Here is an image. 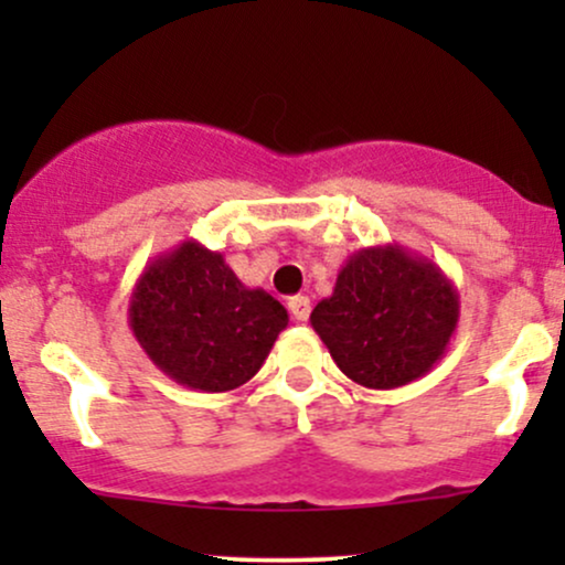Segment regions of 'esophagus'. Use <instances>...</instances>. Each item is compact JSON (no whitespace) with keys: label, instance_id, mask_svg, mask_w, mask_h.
Masks as SVG:
<instances>
[{"label":"esophagus","instance_id":"1","mask_svg":"<svg viewBox=\"0 0 565 565\" xmlns=\"http://www.w3.org/2000/svg\"><path fill=\"white\" fill-rule=\"evenodd\" d=\"M287 308H289L291 319H295V321H308V316H310V300H308V297H305V295L289 297Z\"/></svg>","mask_w":565,"mask_h":565}]
</instances>
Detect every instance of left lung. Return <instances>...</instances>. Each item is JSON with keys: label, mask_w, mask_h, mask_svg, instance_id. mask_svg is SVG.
Masks as SVG:
<instances>
[{"label": "left lung", "mask_w": 565, "mask_h": 565, "mask_svg": "<svg viewBox=\"0 0 565 565\" xmlns=\"http://www.w3.org/2000/svg\"><path fill=\"white\" fill-rule=\"evenodd\" d=\"M459 321L457 287L436 263L398 244L353 252L334 291L310 313L340 372L372 391L425 377Z\"/></svg>", "instance_id": "8db88e82"}]
</instances>
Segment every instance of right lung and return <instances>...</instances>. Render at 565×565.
Here are the masks:
<instances>
[{
  "instance_id": "add662e5",
  "label": "right lung",
  "mask_w": 565,
  "mask_h": 565,
  "mask_svg": "<svg viewBox=\"0 0 565 565\" xmlns=\"http://www.w3.org/2000/svg\"><path fill=\"white\" fill-rule=\"evenodd\" d=\"M287 323L281 302L244 287L220 252L193 238L153 257L129 297V329L148 359L201 393L255 377Z\"/></svg>"
}]
</instances>
